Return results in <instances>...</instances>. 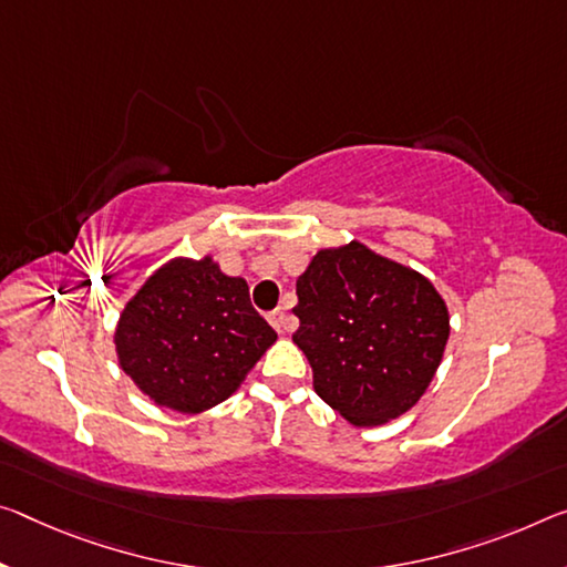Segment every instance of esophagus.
Instances as JSON below:
<instances>
[{
    "label": "esophagus",
    "instance_id": "obj_1",
    "mask_svg": "<svg viewBox=\"0 0 567 567\" xmlns=\"http://www.w3.org/2000/svg\"><path fill=\"white\" fill-rule=\"evenodd\" d=\"M267 320H269V326H272L277 332H280V336H285V332L290 330V318H287L285 310H280V308L269 312Z\"/></svg>",
    "mask_w": 567,
    "mask_h": 567
}]
</instances>
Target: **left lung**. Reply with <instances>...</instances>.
<instances>
[{
  "mask_svg": "<svg viewBox=\"0 0 567 567\" xmlns=\"http://www.w3.org/2000/svg\"><path fill=\"white\" fill-rule=\"evenodd\" d=\"M292 312L312 389L353 426L389 424L416 406L452 330L429 277L358 239L318 249Z\"/></svg>",
  "mask_w": 567,
  "mask_h": 567,
  "instance_id": "left-lung-1",
  "label": "left lung"
}]
</instances>
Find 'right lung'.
<instances>
[{"label": "right lung", "instance_id": "obj_1", "mask_svg": "<svg viewBox=\"0 0 567 567\" xmlns=\"http://www.w3.org/2000/svg\"><path fill=\"white\" fill-rule=\"evenodd\" d=\"M123 373L161 409L202 413L227 401L277 332L251 308L245 277L212 255L174 257L125 302L113 332Z\"/></svg>", "mask_w": 567, "mask_h": 567}]
</instances>
